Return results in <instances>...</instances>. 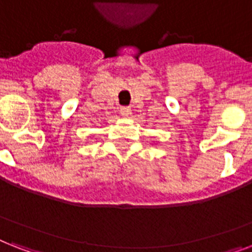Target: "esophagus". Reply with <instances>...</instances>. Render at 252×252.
<instances>
[{
    "label": "esophagus",
    "instance_id": "esophagus-1",
    "mask_svg": "<svg viewBox=\"0 0 252 252\" xmlns=\"http://www.w3.org/2000/svg\"><path fill=\"white\" fill-rule=\"evenodd\" d=\"M130 114H132L130 107H120V115H122L123 118H129Z\"/></svg>",
    "mask_w": 252,
    "mask_h": 252
}]
</instances>
